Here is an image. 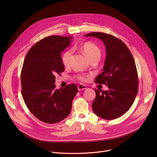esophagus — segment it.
<instances>
[{
	"label": "esophagus",
	"instance_id": "1",
	"mask_svg": "<svg viewBox=\"0 0 157 157\" xmlns=\"http://www.w3.org/2000/svg\"><path fill=\"white\" fill-rule=\"evenodd\" d=\"M78 88L80 91V90H85L86 88V87L84 85H79L78 86Z\"/></svg>",
	"mask_w": 157,
	"mask_h": 157
}]
</instances>
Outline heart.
Instances as JSON below:
<instances>
[{
	"instance_id": "heart-1",
	"label": "heart",
	"mask_w": 157,
	"mask_h": 157,
	"mask_svg": "<svg viewBox=\"0 0 157 157\" xmlns=\"http://www.w3.org/2000/svg\"><path fill=\"white\" fill-rule=\"evenodd\" d=\"M80 49L87 56L90 62L95 60H99L101 56L100 48L92 43L86 42L82 44L80 46ZM72 55V51L71 49H67L63 53L62 55V62L65 67H68L70 65ZM76 78L81 81H85L88 79V77L83 74H78Z\"/></svg>"
}]
</instances>
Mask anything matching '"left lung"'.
<instances>
[{
	"label": "left lung",
	"mask_w": 157,
	"mask_h": 157,
	"mask_svg": "<svg viewBox=\"0 0 157 157\" xmlns=\"http://www.w3.org/2000/svg\"><path fill=\"white\" fill-rule=\"evenodd\" d=\"M85 36L100 39L106 50L103 72L95 82L107 85L109 90L95 89L93 111L105 120L117 118L129 110L137 94V71L133 56L122 40L112 35L92 32Z\"/></svg>",
	"instance_id": "8db88e82"
}]
</instances>
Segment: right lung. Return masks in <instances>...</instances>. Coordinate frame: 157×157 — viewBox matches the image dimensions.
<instances>
[{
	"mask_svg": "<svg viewBox=\"0 0 157 157\" xmlns=\"http://www.w3.org/2000/svg\"><path fill=\"white\" fill-rule=\"evenodd\" d=\"M72 37L52 36L40 40L27 53L21 72V94L28 109L39 120L55 123L67 118L78 93L75 84L55 89V75L64 71L61 53Z\"/></svg>",
	"mask_w": 157,
	"mask_h": 157,
	"instance_id": "add662e5",
	"label": "right lung"
}]
</instances>
